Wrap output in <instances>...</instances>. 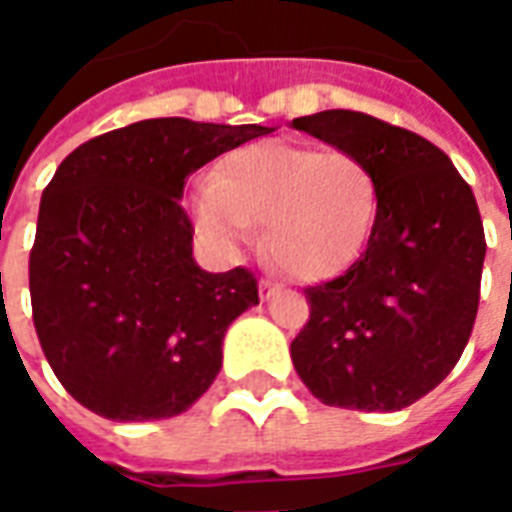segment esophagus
I'll return each instance as SVG.
<instances>
[{"instance_id":"1","label":"esophagus","mask_w":512,"mask_h":512,"mask_svg":"<svg viewBox=\"0 0 512 512\" xmlns=\"http://www.w3.org/2000/svg\"><path fill=\"white\" fill-rule=\"evenodd\" d=\"M277 293H279L277 282H271V279H260V299L263 301L274 299Z\"/></svg>"}]
</instances>
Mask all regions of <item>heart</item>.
I'll use <instances>...</instances> for the list:
<instances>
[{"instance_id":"1","label":"heart","mask_w":512,"mask_h":512,"mask_svg":"<svg viewBox=\"0 0 512 512\" xmlns=\"http://www.w3.org/2000/svg\"><path fill=\"white\" fill-rule=\"evenodd\" d=\"M194 222L224 249L266 227V249L301 279H329L365 249L378 211V180L354 153L257 142L213 167L194 194Z\"/></svg>"}]
</instances>
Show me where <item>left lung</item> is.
<instances>
[{
    "instance_id": "left-lung-1",
    "label": "left lung",
    "mask_w": 512,
    "mask_h": 512,
    "mask_svg": "<svg viewBox=\"0 0 512 512\" xmlns=\"http://www.w3.org/2000/svg\"><path fill=\"white\" fill-rule=\"evenodd\" d=\"M293 128L359 156L378 180L365 252L304 290L293 367L326 406L400 411L450 376L472 337L485 260L472 186L425 136L378 117L329 109Z\"/></svg>"
}]
</instances>
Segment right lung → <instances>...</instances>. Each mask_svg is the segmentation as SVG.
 <instances>
[{"label": "right lung", "instance_id": "right-lung-1", "mask_svg": "<svg viewBox=\"0 0 512 512\" xmlns=\"http://www.w3.org/2000/svg\"><path fill=\"white\" fill-rule=\"evenodd\" d=\"M271 131L139 120L76 147L43 189L32 321L54 376L98 417H178L219 376L224 332L260 301L257 279L194 263L180 197L191 172Z\"/></svg>", "mask_w": 512, "mask_h": 512}]
</instances>
